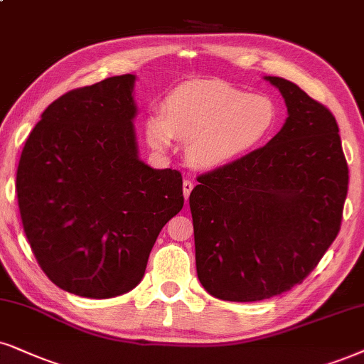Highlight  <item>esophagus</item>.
Segmentation results:
<instances>
[{
  "mask_svg": "<svg viewBox=\"0 0 364 364\" xmlns=\"http://www.w3.org/2000/svg\"><path fill=\"white\" fill-rule=\"evenodd\" d=\"M191 190H193V181L191 179H185V181H183V195H185L186 203H188V198H190Z\"/></svg>",
  "mask_w": 364,
  "mask_h": 364,
  "instance_id": "34e87169",
  "label": "esophagus"
}]
</instances>
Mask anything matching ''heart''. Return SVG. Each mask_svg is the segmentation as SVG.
Listing matches in <instances>:
<instances>
[{"instance_id": "heart-1", "label": "heart", "mask_w": 364, "mask_h": 364, "mask_svg": "<svg viewBox=\"0 0 364 364\" xmlns=\"http://www.w3.org/2000/svg\"><path fill=\"white\" fill-rule=\"evenodd\" d=\"M277 124L272 99L218 80L179 85L168 95L164 109H156L144 124L151 148L164 153L174 137L186 141L191 166H225L264 142Z\"/></svg>"}]
</instances>
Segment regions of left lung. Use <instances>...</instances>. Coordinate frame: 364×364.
I'll use <instances>...</instances> for the list:
<instances>
[{
	"label": "left lung",
	"mask_w": 364,
	"mask_h": 364,
	"mask_svg": "<svg viewBox=\"0 0 364 364\" xmlns=\"http://www.w3.org/2000/svg\"><path fill=\"white\" fill-rule=\"evenodd\" d=\"M287 119L264 148L198 178L190 195L196 274L205 291L255 302L301 284L334 242L348 193L339 127L280 77Z\"/></svg>",
	"instance_id": "left-lung-1"
}]
</instances>
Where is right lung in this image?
Instances as JSON below:
<instances>
[{
	"instance_id": "right-lung-1",
	"label": "right lung",
	"mask_w": 364,
	"mask_h": 364,
	"mask_svg": "<svg viewBox=\"0 0 364 364\" xmlns=\"http://www.w3.org/2000/svg\"><path fill=\"white\" fill-rule=\"evenodd\" d=\"M136 79L110 77L50 104L18 164L31 250L55 285L80 297L132 291L161 228L185 203L181 173L139 158Z\"/></svg>"
}]
</instances>
